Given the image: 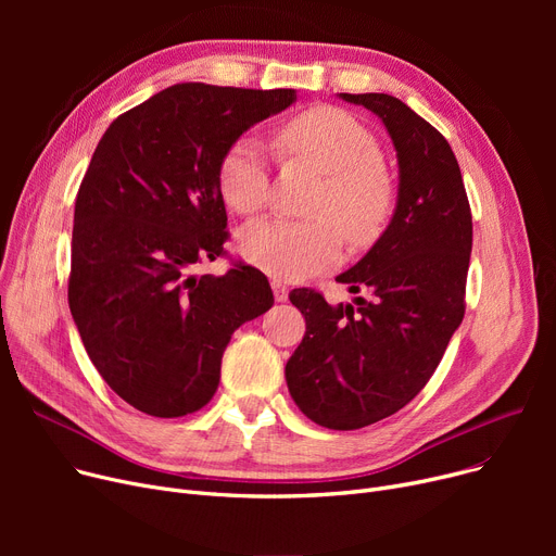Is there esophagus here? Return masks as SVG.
Here are the masks:
<instances>
[{"label": "esophagus", "mask_w": 556, "mask_h": 556, "mask_svg": "<svg viewBox=\"0 0 556 556\" xmlns=\"http://www.w3.org/2000/svg\"><path fill=\"white\" fill-rule=\"evenodd\" d=\"M273 293H275L277 302H286L288 300V288L281 281H273Z\"/></svg>", "instance_id": "34e87169"}]
</instances>
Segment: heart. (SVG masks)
Returning <instances> with one entry per match:
<instances>
[{"label": "heart", "mask_w": 556, "mask_h": 556, "mask_svg": "<svg viewBox=\"0 0 556 556\" xmlns=\"http://www.w3.org/2000/svg\"><path fill=\"white\" fill-rule=\"evenodd\" d=\"M283 141L329 175L315 202V214L329 218H258L241 229L239 250L270 277L298 281L340 261L344 239L337 222L354 243L371 241L390 216L394 191L381 166V143L340 108L319 105L298 114L286 124ZM218 189L229 207L245 216L266 204L270 160L256 135H243L229 146L218 166Z\"/></svg>", "instance_id": "obj_1"}]
</instances>
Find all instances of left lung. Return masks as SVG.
<instances>
[{"instance_id": "1", "label": "left lung", "mask_w": 556, "mask_h": 556, "mask_svg": "<svg viewBox=\"0 0 556 556\" xmlns=\"http://www.w3.org/2000/svg\"><path fill=\"white\" fill-rule=\"evenodd\" d=\"M381 116L399 160L396 210L371 250L338 275L354 304L313 288L290 293L306 333L286 363L300 410L331 430H356L410 403L462 325L473 245L469 198L444 135L390 94H340Z\"/></svg>"}]
</instances>
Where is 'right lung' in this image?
I'll list each match as a JSON object with an SVG mask.
<instances>
[{"label": "right lung", "mask_w": 556, "mask_h": 556, "mask_svg": "<svg viewBox=\"0 0 556 556\" xmlns=\"http://www.w3.org/2000/svg\"><path fill=\"white\" fill-rule=\"evenodd\" d=\"M295 90L170 85L124 112L101 137L76 195L70 311L103 381L151 417L207 405L225 346L273 304L261 270L220 256L229 231L218 166L250 126Z\"/></svg>", "instance_id": "right-lung-1"}]
</instances>
